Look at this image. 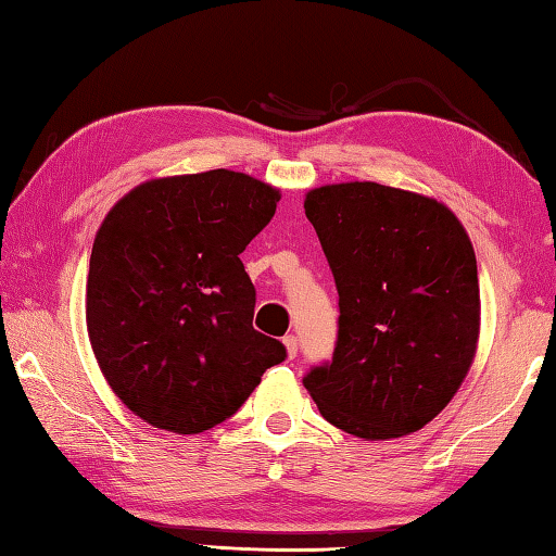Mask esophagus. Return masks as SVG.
Returning a JSON list of instances; mask_svg holds the SVG:
<instances>
[{
	"mask_svg": "<svg viewBox=\"0 0 556 556\" xmlns=\"http://www.w3.org/2000/svg\"><path fill=\"white\" fill-rule=\"evenodd\" d=\"M282 345H286V353H288V358L292 361L298 355V339L295 337H286L282 339Z\"/></svg>",
	"mask_w": 556,
	"mask_h": 556,
	"instance_id": "1",
	"label": "esophagus"
}]
</instances>
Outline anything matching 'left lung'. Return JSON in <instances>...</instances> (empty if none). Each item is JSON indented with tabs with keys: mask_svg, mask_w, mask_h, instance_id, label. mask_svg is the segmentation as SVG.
<instances>
[{
	"mask_svg": "<svg viewBox=\"0 0 556 556\" xmlns=\"http://www.w3.org/2000/svg\"><path fill=\"white\" fill-rule=\"evenodd\" d=\"M339 290V341L305 387L331 426L365 441L421 431L472 368L481 300L467 229L445 203L375 181L312 188Z\"/></svg>",
	"mask_w": 556,
	"mask_h": 556,
	"instance_id": "8db88e82",
	"label": "left lung"
}]
</instances>
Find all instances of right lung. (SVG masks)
Returning a JSON list of instances; mask_svg holds the SVG:
<instances>
[{"label":"right lung","instance_id":"right-lung-1","mask_svg":"<svg viewBox=\"0 0 556 556\" xmlns=\"http://www.w3.org/2000/svg\"><path fill=\"white\" fill-rule=\"evenodd\" d=\"M280 191L229 169L150 179L115 203L93 239L87 331L113 394L162 431L227 421L286 345L254 327L239 254Z\"/></svg>","mask_w":556,"mask_h":556}]
</instances>
